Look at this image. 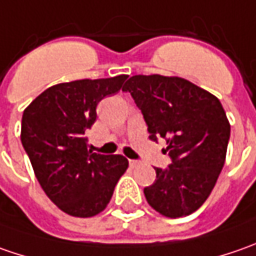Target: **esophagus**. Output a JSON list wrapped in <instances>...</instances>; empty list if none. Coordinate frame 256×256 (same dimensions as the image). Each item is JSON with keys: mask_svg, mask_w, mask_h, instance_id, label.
I'll list each match as a JSON object with an SVG mask.
<instances>
[{"mask_svg": "<svg viewBox=\"0 0 256 256\" xmlns=\"http://www.w3.org/2000/svg\"><path fill=\"white\" fill-rule=\"evenodd\" d=\"M140 165V161H136V160H130V166L131 168H135V166H138Z\"/></svg>", "mask_w": 256, "mask_h": 256, "instance_id": "obj_1", "label": "esophagus"}]
</instances>
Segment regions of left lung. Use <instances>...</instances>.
<instances>
[{"instance_id": "left-lung-1", "label": "left lung", "mask_w": 256, "mask_h": 256, "mask_svg": "<svg viewBox=\"0 0 256 256\" xmlns=\"http://www.w3.org/2000/svg\"><path fill=\"white\" fill-rule=\"evenodd\" d=\"M131 94L148 125L150 140L164 138L172 164L155 168L144 188L148 204L166 218L195 212L214 190L226 158L231 125L220 100L180 76L134 75L122 88Z\"/></svg>"}]
</instances>
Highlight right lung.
Masks as SVG:
<instances>
[{
  "instance_id": "1",
  "label": "right lung",
  "mask_w": 256,
  "mask_h": 256,
  "mask_svg": "<svg viewBox=\"0 0 256 256\" xmlns=\"http://www.w3.org/2000/svg\"><path fill=\"white\" fill-rule=\"evenodd\" d=\"M126 78L52 85L24 110L21 142L35 176L46 196L71 216L102 212L128 168L125 156L94 154L84 138L96 120L98 102L118 92Z\"/></svg>"
}]
</instances>
